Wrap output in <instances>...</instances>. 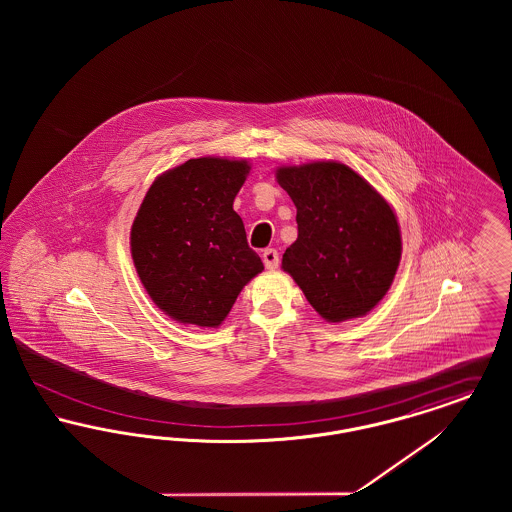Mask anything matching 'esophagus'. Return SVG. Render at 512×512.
Masks as SVG:
<instances>
[{"label": "esophagus", "mask_w": 512, "mask_h": 512, "mask_svg": "<svg viewBox=\"0 0 512 512\" xmlns=\"http://www.w3.org/2000/svg\"><path fill=\"white\" fill-rule=\"evenodd\" d=\"M263 263H265V267L270 268V270L278 268V265H280V255H278V251L272 249V247L265 249V251H263Z\"/></svg>", "instance_id": "esophagus-1"}]
</instances>
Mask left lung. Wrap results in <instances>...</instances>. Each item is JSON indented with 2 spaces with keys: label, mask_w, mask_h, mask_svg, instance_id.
<instances>
[{
  "label": "left lung",
  "mask_w": 512,
  "mask_h": 512,
  "mask_svg": "<svg viewBox=\"0 0 512 512\" xmlns=\"http://www.w3.org/2000/svg\"><path fill=\"white\" fill-rule=\"evenodd\" d=\"M276 178L297 207V240L282 268L328 322L363 317L390 290L401 259L390 205L334 161L280 167Z\"/></svg>",
  "instance_id": "left-lung-1"
}]
</instances>
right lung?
Masks as SVG:
<instances>
[{"mask_svg": "<svg viewBox=\"0 0 512 512\" xmlns=\"http://www.w3.org/2000/svg\"><path fill=\"white\" fill-rule=\"evenodd\" d=\"M247 161L190 159L161 174L132 224L134 267L153 303L169 317L215 328L238 293L263 270L232 209Z\"/></svg>", "mask_w": 512, "mask_h": 512, "instance_id": "right-lung-1", "label": "right lung"}]
</instances>
